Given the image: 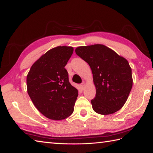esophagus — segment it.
Instances as JSON below:
<instances>
[{
	"mask_svg": "<svg viewBox=\"0 0 153 153\" xmlns=\"http://www.w3.org/2000/svg\"><path fill=\"white\" fill-rule=\"evenodd\" d=\"M85 83L84 82H82L81 84H80V87H81V88H82V89L84 88V87H85Z\"/></svg>",
	"mask_w": 153,
	"mask_h": 153,
	"instance_id": "obj_1",
	"label": "esophagus"
}]
</instances>
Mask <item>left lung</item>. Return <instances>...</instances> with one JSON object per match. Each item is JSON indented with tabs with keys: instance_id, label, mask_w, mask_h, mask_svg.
Listing matches in <instances>:
<instances>
[{
	"instance_id": "8db88e82",
	"label": "left lung",
	"mask_w": 153,
	"mask_h": 153,
	"mask_svg": "<svg viewBox=\"0 0 153 153\" xmlns=\"http://www.w3.org/2000/svg\"><path fill=\"white\" fill-rule=\"evenodd\" d=\"M76 54L90 66L96 87L91 100L93 110L106 115L116 112L125 105L132 86L128 62L102 45L77 47Z\"/></svg>"
}]
</instances>
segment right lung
Returning a JSON list of instances; mask_svg holds the SVG:
<instances>
[{
    "label": "right lung",
    "mask_w": 153,
    "mask_h": 153,
    "mask_svg": "<svg viewBox=\"0 0 153 153\" xmlns=\"http://www.w3.org/2000/svg\"><path fill=\"white\" fill-rule=\"evenodd\" d=\"M73 53L71 47L52 48L34 63L28 73V94L48 119L62 120L73 112L78 90L69 82L65 68Z\"/></svg>",
    "instance_id": "1"
}]
</instances>
